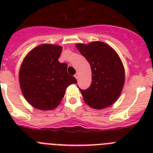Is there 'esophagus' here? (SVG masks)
Returning <instances> with one entry per match:
<instances>
[{"label":"esophagus","instance_id":"obj_1","mask_svg":"<svg viewBox=\"0 0 153 153\" xmlns=\"http://www.w3.org/2000/svg\"><path fill=\"white\" fill-rule=\"evenodd\" d=\"M74 76H75V78L76 79H78V77H79V74H78V73H76V74H75V75H74Z\"/></svg>","mask_w":153,"mask_h":153}]
</instances>
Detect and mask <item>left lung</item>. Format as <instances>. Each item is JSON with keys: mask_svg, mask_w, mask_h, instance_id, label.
<instances>
[{"mask_svg": "<svg viewBox=\"0 0 153 153\" xmlns=\"http://www.w3.org/2000/svg\"><path fill=\"white\" fill-rule=\"evenodd\" d=\"M90 64L92 83L88 89L80 90L83 100L93 109H102L117 100L125 81V71L117 52L103 42L76 45Z\"/></svg>", "mask_w": 153, "mask_h": 153, "instance_id": "8db88e82", "label": "left lung"}]
</instances>
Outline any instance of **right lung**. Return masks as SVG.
<instances>
[{"instance_id": "right-lung-1", "label": "right lung", "mask_w": 153, "mask_h": 153, "mask_svg": "<svg viewBox=\"0 0 153 153\" xmlns=\"http://www.w3.org/2000/svg\"><path fill=\"white\" fill-rule=\"evenodd\" d=\"M62 47L42 44L27 53L19 71L23 95L31 106L41 110L60 104L69 85L76 83L67 73V64L58 61Z\"/></svg>"}]
</instances>
